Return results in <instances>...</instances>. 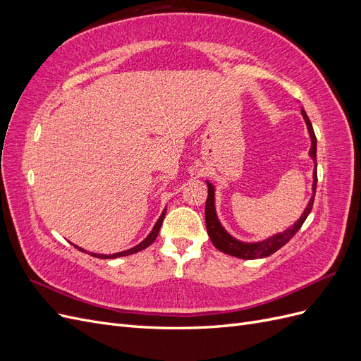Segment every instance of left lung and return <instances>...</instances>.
Listing matches in <instances>:
<instances>
[{"instance_id":"left-lung-1","label":"left lung","mask_w":361,"mask_h":361,"mask_svg":"<svg viewBox=\"0 0 361 361\" xmlns=\"http://www.w3.org/2000/svg\"><path fill=\"white\" fill-rule=\"evenodd\" d=\"M301 114L304 117L305 125H307V130H309L310 141H312L309 155L314 164L313 185H312L313 194H312L307 206H305L304 212L301 214L298 220L295 221V224L290 226L289 228H286L285 232L276 233V235H272L267 239H262V241H257V243L239 241V239L233 238L231 233H228L223 227V224L220 223V220H218V215L215 211V187L209 180H206V185H207V199H206V207H204L206 231H207V235H209V238H211L212 244L215 245V248L223 251V253L231 255L233 257H239V259H260V257L271 256L272 253H276L277 250H280L283 245L290 241L293 235L301 228L302 223L305 221V218L309 216V214L312 211V206H313V200H314L316 183H318V164H316V135L313 133V126L310 123L307 114H305L304 108L301 110Z\"/></svg>"}]
</instances>
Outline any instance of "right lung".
<instances>
[{
    "label": "right lung",
    "mask_w": 361,
    "mask_h": 361,
    "mask_svg": "<svg viewBox=\"0 0 361 361\" xmlns=\"http://www.w3.org/2000/svg\"><path fill=\"white\" fill-rule=\"evenodd\" d=\"M166 212H167V209H164V211H162L161 216L158 218V221L155 223L154 228H152V232H150V233L143 239V241H141L140 244H137L135 247L129 248V250H125V251H120V253H114V255H96V253H89V255H92V256H94V257H99V259H116V257H122V256L134 255V253H138V251H141V250L147 248V247H149V245H150L152 243H154L155 239H157V236H158V233H159V228H161L162 221H164V216H166ZM75 247L78 248V250H81V251H85V250L80 248L78 245H75Z\"/></svg>",
    "instance_id": "1"
}]
</instances>
